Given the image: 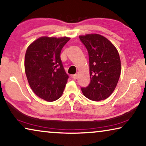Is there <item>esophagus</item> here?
<instances>
[{"mask_svg": "<svg viewBox=\"0 0 146 146\" xmlns=\"http://www.w3.org/2000/svg\"><path fill=\"white\" fill-rule=\"evenodd\" d=\"M78 77V75L77 74H75V75H72V78L73 79H77Z\"/></svg>", "mask_w": 146, "mask_h": 146, "instance_id": "1", "label": "esophagus"}]
</instances>
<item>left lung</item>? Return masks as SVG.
I'll return each instance as SVG.
<instances>
[{
    "label": "left lung",
    "mask_w": 146,
    "mask_h": 146,
    "mask_svg": "<svg viewBox=\"0 0 146 146\" xmlns=\"http://www.w3.org/2000/svg\"><path fill=\"white\" fill-rule=\"evenodd\" d=\"M89 53L91 83L81 88L86 97L94 101L105 100L113 93L121 73L117 49L107 38L98 34L79 36Z\"/></svg>",
    "instance_id": "8db88e82"
}]
</instances>
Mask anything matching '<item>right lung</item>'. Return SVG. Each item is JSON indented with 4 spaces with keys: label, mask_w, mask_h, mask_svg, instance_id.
Instances as JSON below:
<instances>
[{
    "label": "right lung",
    "mask_w": 146,
    "mask_h": 146,
    "mask_svg": "<svg viewBox=\"0 0 146 146\" xmlns=\"http://www.w3.org/2000/svg\"><path fill=\"white\" fill-rule=\"evenodd\" d=\"M69 40L66 36H42L26 50L24 68L28 83L37 96L47 101L60 98L67 83L60 53Z\"/></svg>",
    "instance_id": "add662e5"
}]
</instances>
